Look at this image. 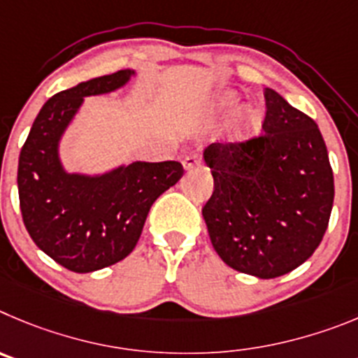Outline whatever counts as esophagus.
<instances>
[{
  "mask_svg": "<svg viewBox=\"0 0 358 358\" xmlns=\"http://www.w3.org/2000/svg\"><path fill=\"white\" fill-rule=\"evenodd\" d=\"M201 164H203L201 157L194 155V153H192V155H187L185 159H183V169H185V171H192V169L199 167Z\"/></svg>",
  "mask_w": 358,
  "mask_h": 358,
  "instance_id": "obj_1",
  "label": "esophagus"
}]
</instances>
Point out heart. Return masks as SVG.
I'll return each mask as SVG.
<instances>
[{"label":"heart","mask_w":358,"mask_h":358,"mask_svg":"<svg viewBox=\"0 0 358 358\" xmlns=\"http://www.w3.org/2000/svg\"><path fill=\"white\" fill-rule=\"evenodd\" d=\"M241 101V96L234 91H219L212 94V98L207 101L208 114L215 117H223L230 114ZM260 127V112L255 107L241 108L230 123V134L234 141H246L250 135L257 131Z\"/></svg>","instance_id":"obj_1"}]
</instances>
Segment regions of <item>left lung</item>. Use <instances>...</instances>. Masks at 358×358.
<instances>
[{
  "instance_id": "obj_1",
  "label": "left lung",
  "mask_w": 358,
  "mask_h": 358,
  "mask_svg": "<svg viewBox=\"0 0 358 358\" xmlns=\"http://www.w3.org/2000/svg\"><path fill=\"white\" fill-rule=\"evenodd\" d=\"M266 107L264 135L203 151L214 176L203 207L212 246L231 269L262 280L310 259L334 205V173L317 124L269 87Z\"/></svg>"
}]
</instances>
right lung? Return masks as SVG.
<instances>
[{
    "label": "right lung",
    "mask_w": 358,
    "mask_h": 358,
    "mask_svg": "<svg viewBox=\"0 0 358 358\" xmlns=\"http://www.w3.org/2000/svg\"><path fill=\"white\" fill-rule=\"evenodd\" d=\"M135 76V69H121L55 94L35 117L19 155L24 227L38 250L69 271H98L130 255L151 205L183 175L175 160H135L103 173L64 166L60 143L85 98L119 91Z\"/></svg>",
    "instance_id": "add662e5"
}]
</instances>
